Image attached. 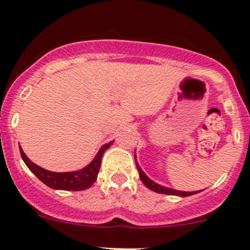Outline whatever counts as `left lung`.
<instances>
[{
    "mask_svg": "<svg viewBox=\"0 0 250 250\" xmlns=\"http://www.w3.org/2000/svg\"><path fill=\"white\" fill-rule=\"evenodd\" d=\"M135 164H136V167H138V171H139V176H140V180L143 181L144 185H145L148 189H151V190L156 191V193L167 194V195L182 196V198H186V196L194 195V194H196V193H200V190H196V191H182V190H176V189L164 187V186H160V185H158V183L154 182V181H152L151 178H149L148 176H147L146 173L143 171V169H141V167H140V165H139L138 162H136V156H135Z\"/></svg>",
    "mask_w": 250,
    "mask_h": 250,
    "instance_id": "1",
    "label": "left lung"
}]
</instances>
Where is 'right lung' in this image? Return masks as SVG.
<instances>
[{"instance_id": "1", "label": "right lung", "mask_w": 250, "mask_h": 250, "mask_svg": "<svg viewBox=\"0 0 250 250\" xmlns=\"http://www.w3.org/2000/svg\"><path fill=\"white\" fill-rule=\"evenodd\" d=\"M114 140L110 143L105 144L101 147L97 156L94 157L93 160L85 167L83 169L78 170V171H69V172H52L49 170L43 169V167H38L35 163L31 162L27 158L25 153H23L22 148L19 145L21 158H22L25 164L27 165L28 169L31 170L44 185L52 189H57V190H85V189L90 188L97 180L99 169H101L102 157H103L104 152L112 145Z\"/></svg>"}]
</instances>
